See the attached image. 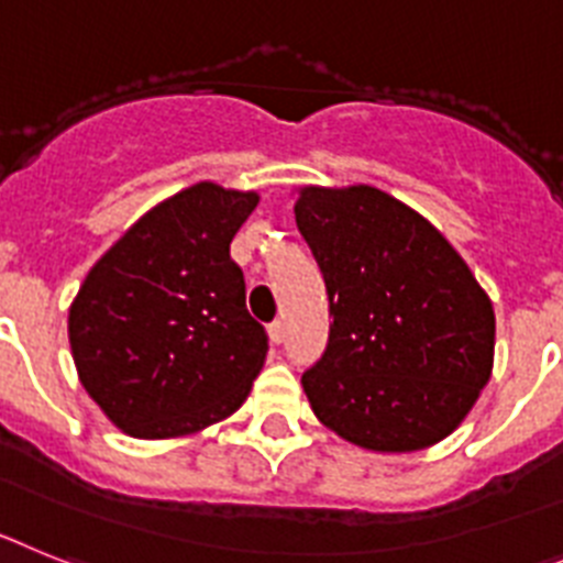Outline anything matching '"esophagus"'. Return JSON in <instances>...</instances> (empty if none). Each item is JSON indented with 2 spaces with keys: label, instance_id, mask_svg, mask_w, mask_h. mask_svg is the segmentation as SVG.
I'll use <instances>...</instances> for the list:
<instances>
[{
  "label": "esophagus",
  "instance_id": "34e87169",
  "mask_svg": "<svg viewBox=\"0 0 563 563\" xmlns=\"http://www.w3.org/2000/svg\"><path fill=\"white\" fill-rule=\"evenodd\" d=\"M268 340L275 342V345H280V342L286 340V322L283 320L272 322V325H268Z\"/></svg>",
  "mask_w": 563,
  "mask_h": 563
}]
</instances>
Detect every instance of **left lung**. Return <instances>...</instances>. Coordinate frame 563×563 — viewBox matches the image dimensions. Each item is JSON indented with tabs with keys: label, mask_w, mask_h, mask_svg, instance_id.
I'll return each mask as SVG.
<instances>
[{
	"label": "left lung",
	"mask_w": 563,
	"mask_h": 563,
	"mask_svg": "<svg viewBox=\"0 0 563 563\" xmlns=\"http://www.w3.org/2000/svg\"><path fill=\"white\" fill-rule=\"evenodd\" d=\"M295 218L334 317L329 349L302 374L314 417L376 453L451 437L490 379L496 349L493 302L462 254L368 184L302 187Z\"/></svg>",
	"instance_id": "obj_1"
}]
</instances>
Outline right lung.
Here are the masks:
<instances>
[{"instance_id":"obj_1","label":"right lung","mask_w":563,"mask_h":563,"mask_svg":"<svg viewBox=\"0 0 563 563\" xmlns=\"http://www.w3.org/2000/svg\"><path fill=\"white\" fill-rule=\"evenodd\" d=\"M257 200L200 180L141 214L87 272L67 317L73 363L130 437H187L246 402L268 340L229 243Z\"/></svg>"}]
</instances>
